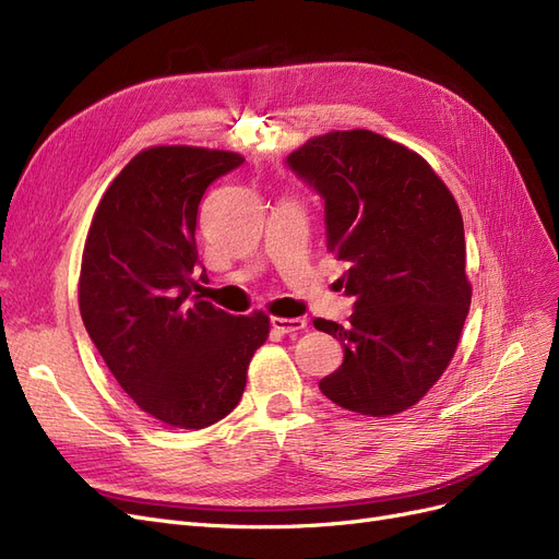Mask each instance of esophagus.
Listing matches in <instances>:
<instances>
[{"label": "esophagus", "mask_w": 559, "mask_h": 559, "mask_svg": "<svg viewBox=\"0 0 559 559\" xmlns=\"http://www.w3.org/2000/svg\"><path fill=\"white\" fill-rule=\"evenodd\" d=\"M270 324H273V329L282 335H292V333H298V331H306L308 329V321L306 319H289V317H270Z\"/></svg>", "instance_id": "34e87169"}]
</instances>
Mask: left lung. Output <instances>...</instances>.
I'll return each instance as SVG.
<instances>
[{
  "label": "left lung",
  "mask_w": 559,
  "mask_h": 559,
  "mask_svg": "<svg viewBox=\"0 0 559 559\" xmlns=\"http://www.w3.org/2000/svg\"><path fill=\"white\" fill-rule=\"evenodd\" d=\"M286 163L324 198L326 249L357 298L345 326L314 319L345 352L321 394L368 417L408 411L445 373L468 314L460 205L425 158L370 130L319 134Z\"/></svg>",
  "instance_id": "8db88e82"
}]
</instances>
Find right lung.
I'll use <instances>...</instances> for the list:
<instances>
[{
    "label": "right lung",
    "mask_w": 559,
    "mask_h": 559,
    "mask_svg": "<svg viewBox=\"0 0 559 559\" xmlns=\"http://www.w3.org/2000/svg\"><path fill=\"white\" fill-rule=\"evenodd\" d=\"M242 163L202 146L140 151L99 200L83 247V326L123 392L177 429H205L240 403L270 333L265 312L233 317L193 294L198 205Z\"/></svg>",
    "instance_id": "1"
}]
</instances>
